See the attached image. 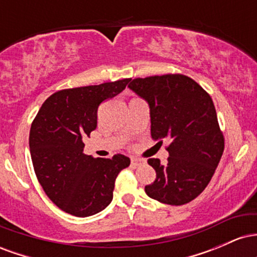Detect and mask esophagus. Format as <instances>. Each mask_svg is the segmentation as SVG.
Returning <instances> with one entry per match:
<instances>
[{"instance_id": "esophagus-1", "label": "esophagus", "mask_w": 257, "mask_h": 257, "mask_svg": "<svg viewBox=\"0 0 257 257\" xmlns=\"http://www.w3.org/2000/svg\"><path fill=\"white\" fill-rule=\"evenodd\" d=\"M144 159H141V158H132V166H134V167H138V166H140V164H143L144 163Z\"/></svg>"}]
</instances>
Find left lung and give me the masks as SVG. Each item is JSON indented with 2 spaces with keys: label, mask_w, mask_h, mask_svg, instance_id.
Instances as JSON below:
<instances>
[{
  "label": "left lung",
  "mask_w": 257,
  "mask_h": 257,
  "mask_svg": "<svg viewBox=\"0 0 257 257\" xmlns=\"http://www.w3.org/2000/svg\"><path fill=\"white\" fill-rule=\"evenodd\" d=\"M128 87L149 104L151 137L170 141L164 166L158 158L147 161L156 180L146 194L169 205L191 202L210 182L225 147L213 100L184 75L135 78Z\"/></svg>",
  "instance_id": "left-lung-1"
}]
</instances>
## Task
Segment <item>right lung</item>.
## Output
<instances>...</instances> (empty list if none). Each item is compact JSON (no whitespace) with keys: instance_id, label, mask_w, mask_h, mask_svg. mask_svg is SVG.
<instances>
[{"instance_id":"obj_1","label":"right lung","mask_w":257,"mask_h":257,"mask_svg":"<svg viewBox=\"0 0 257 257\" xmlns=\"http://www.w3.org/2000/svg\"><path fill=\"white\" fill-rule=\"evenodd\" d=\"M131 79L57 91L41 106L30 129L35 173L49 199L73 216L87 217L113 198L114 181L131 159L124 155L94 158L83 153L82 138L96 128L98 107Z\"/></svg>"}]
</instances>
